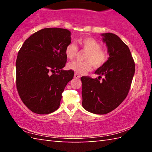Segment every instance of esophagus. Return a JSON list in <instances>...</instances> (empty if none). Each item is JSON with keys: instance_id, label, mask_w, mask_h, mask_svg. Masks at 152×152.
Here are the masks:
<instances>
[{"instance_id": "esophagus-1", "label": "esophagus", "mask_w": 152, "mask_h": 152, "mask_svg": "<svg viewBox=\"0 0 152 152\" xmlns=\"http://www.w3.org/2000/svg\"><path fill=\"white\" fill-rule=\"evenodd\" d=\"M80 77V76L79 74H78L76 73L75 74H74V78H79Z\"/></svg>"}]
</instances>
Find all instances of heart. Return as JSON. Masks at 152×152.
I'll return each instance as SVG.
<instances>
[{
  "instance_id": "b5f03b06",
  "label": "heart",
  "mask_w": 152,
  "mask_h": 152,
  "mask_svg": "<svg viewBox=\"0 0 152 152\" xmlns=\"http://www.w3.org/2000/svg\"><path fill=\"white\" fill-rule=\"evenodd\" d=\"M82 50L86 51L85 61H72L68 64V68L79 74H84L91 71L92 66L98 68L104 65L109 58L107 51L102 49L101 43L94 38L85 37L79 40ZM78 53V48L74 43H70L66 46L65 54L68 59L72 60Z\"/></svg>"
}]
</instances>
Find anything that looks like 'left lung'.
<instances>
[{
  "label": "left lung",
  "mask_w": 152,
  "mask_h": 152,
  "mask_svg": "<svg viewBox=\"0 0 152 152\" xmlns=\"http://www.w3.org/2000/svg\"><path fill=\"white\" fill-rule=\"evenodd\" d=\"M102 36L109 53L108 60L95 71L98 78L81 77L82 107L98 115L110 113L124 101L135 74V62L128 46L113 33ZM102 75L104 78L101 81Z\"/></svg>",
  "instance_id": "obj_1"
}]
</instances>
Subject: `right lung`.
<instances>
[{
  "label": "right lung",
  "mask_w": 152,
  "mask_h": 152,
  "mask_svg": "<svg viewBox=\"0 0 152 152\" xmlns=\"http://www.w3.org/2000/svg\"><path fill=\"white\" fill-rule=\"evenodd\" d=\"M71 33L45 28L25 41L16 60V86L23 102L32 112L51 113L60 105L61 93L74 72L64 70Z\"/></svg>",
  "instance_id": "add662e5"
}]
</instances>
